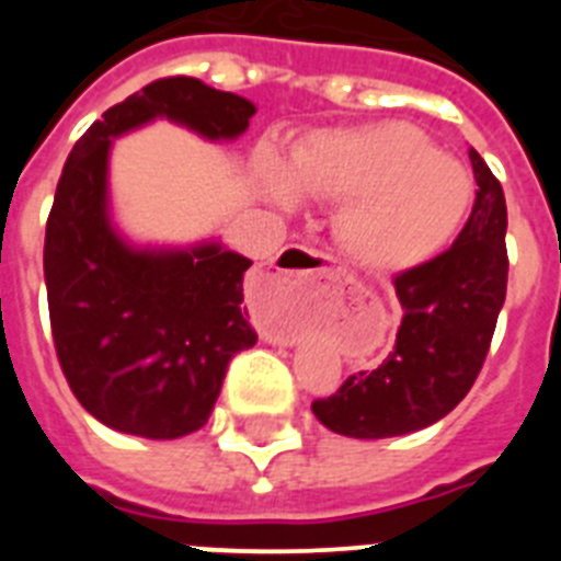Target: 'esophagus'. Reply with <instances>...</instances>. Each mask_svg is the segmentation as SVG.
<instances>
[{"mask_svg":"<svg viewBox=\"0 0 561 561\" xmlns=\"http://www.w3.org/2000/svg\"><path fill=\"white\" fill-rule=\"evenodd\" d=\"M329 270L325 255L314 250H286L275 264L261 272V289L284 304H300L320 272Z\"/></svg>","mask_w":561,"mask_h":561,"instance_id":"34e87169","label":"esophagus"}]
</instances>
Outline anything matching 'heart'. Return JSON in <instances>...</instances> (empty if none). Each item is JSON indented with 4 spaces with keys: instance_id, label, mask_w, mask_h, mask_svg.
Wrapping results in <instances>:
<instances>
[{
    "instance_id": "obj_1",
    "label": "heart",
    "mask_w": 561,
    "mask_h": 561,
    "mask_svg": "<svg viewBox=\"0 0 561 561\" xmlns=\"http://www.w3.org/2000/svg\"><path fill=\"white\" fill-rule=\"evenodd\" d=\"M261 191L275 205H340L334 230L351 264L370 275H396L440 252L472 205V176L458 160L408 123L323 128L291 151L255 165Z\"/></svg>"
}]
</instances>
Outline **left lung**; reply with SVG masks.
Segmentation results:
<instances>
[{"label":"left lung","mask_w":561,"mask_h":561,"mask_svg":"<svg viewBox=\"0 0 561 561\" xmlns=\"http://www.w3.org/2000/svg\"><path fill=\"white\" fill-rule=\"evenodd\" d=\"M478 196L455 244L396 275L401 317L396 348L379 368L348 376L311 404L317 421L348 438H393L424 430L460 404L478 379L505 304V196L469 148Z\"/></svg>","instance_id":"8db88e82"}]
</instances>
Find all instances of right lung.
I'll list each match as a JSON object with an SVG mask.
<instances>
[{
	"mask_svg": "<svg viewBox=\"0 0 561 561\" xmlns=\"http://www.w3.org/2000/svg\"><path fill=\"white\" fill-rule=\"evenodd\" d=\"M252 114L247 98L199 78H162L106 108L69 151L44 236L49 325L76 399L117 433L171 440L205 427L227 365L257 334L241 309L250 257L221 241L137 247L112 225V142L160 117L236 140Z\"/></svg>",
	"mask_w": 561,
	"mask_h": 561,
	"instance_id": "1",
	"label": "right lung"
}]
</instances>
